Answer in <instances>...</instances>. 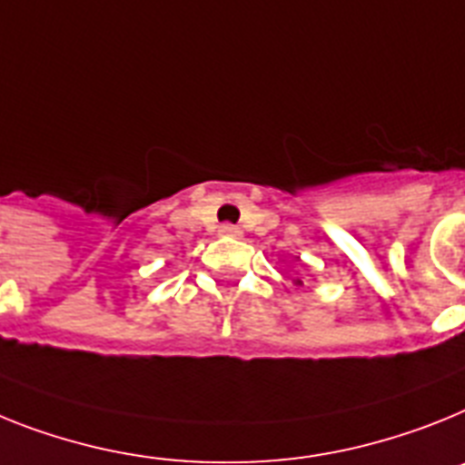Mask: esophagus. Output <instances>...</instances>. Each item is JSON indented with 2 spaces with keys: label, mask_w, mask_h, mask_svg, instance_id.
I'll return each mask as SVG.
<instances>
[{
  "label": "esophagus",
  "mask_w": 465,
  "mask_h": 465,
  "mask_svg": "<svg viewBox=\"0 0 465 465\" xmlns=\"http://www.w3.org/2000/svg\"><path fill=\"white\" fill-rule=\"evenodd\" d=\"M220 233L222 236H233V239H236V236H241V229L233 224H222Z\"/></svg>",
  "instance_id": "1"
}]
</instances>
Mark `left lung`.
I'll return each mask as SVG.
<instances>
[{
  "label": "left lung",
  "mask_w": 465,
  "mask_h": 465,
  "mask_svg": "<svg viewBox=\"0 0 465 465\" xmlns=\"http://www.w3.org/2000/svg\"><path fill=\"white\" fill-rule=\"evenodd\" d=\"M298 283H300V281H298Z\"/></svg>",
  "instance_id": "1"
}]
</instances>
